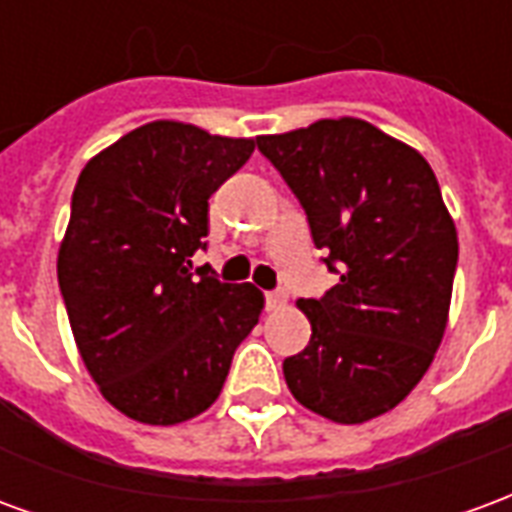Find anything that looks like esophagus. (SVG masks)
<instances>
[{
    "instance_id": "34e87169",
    "label": "esophagus",
    "mask_w": 512,
    "mask_h": 512,
    "mask_svg": "<svg viewBox=\"0 0 512 512\" xmlns=\"http://www.w3.org/2000/svg\"><path fill=\"white\" fill-rule=\"evenodd\" d=\"M266 304L268 310H282V307L288 304V296H285L282 290H274V293H266Z\"/></svg>"
}]
</instances>
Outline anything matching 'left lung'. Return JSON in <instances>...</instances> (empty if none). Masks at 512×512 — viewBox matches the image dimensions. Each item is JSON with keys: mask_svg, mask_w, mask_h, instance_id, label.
<instances>
[{"mask_svg": "<svg viewBox=\"0 0 512 512\" xmlns=\"http://www.w3.org/2000/svg\"><path fill=\"white\" fill-rule=\"evenodd\" d=\"M307 211L340 282L299 299L310 345L282 365L301 406L340 425L376 419L428 373L447 329L458 233L430 164L359 117L257 136Z\"/></svg>", "mask_w": 512, "mask_h": 512, "instance_id": "obj_1", "label": "left lung"}]
</instances>
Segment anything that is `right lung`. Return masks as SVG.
<instances>
[{
  "instance_id": "add662e5",
  "label": "right lung",
  "mask_w": 512,
  "mask_h": 512,
  "mask_svg": "<svg viewBox=\"0 0 512 512\" xmlns=\"http://www.w3.org/2000/svg\"><path fill=\"white\" fill-rule=\"evenodd\" d=\"M255 139L153 120L87 161L76 180L57 279L73 340L101 395L145 425L213 406L263 293L191 277L208 197L244 167Z\"/></svg>"
}]
</instances>
